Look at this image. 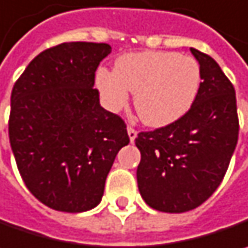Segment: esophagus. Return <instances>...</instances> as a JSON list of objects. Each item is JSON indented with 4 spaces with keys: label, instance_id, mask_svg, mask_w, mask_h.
<instances>
[{
    "label": "esophagus",
    "instance_id": "1",
    "mask_svg": "<svg viewBox=\"0 0 248 248\" xmlns=\"http://www.w3.org/2000/svg\"><path fill=\"white\" fill-rule=\"evenodd\" d=\"M127 132H128V137H130V141L131 142H134V140L137 138V130L135 128H132L131 125H128V128H127Z\"/></svg>",
    "mask_w": 248,
    "mask_h": 248
}]
</instances>
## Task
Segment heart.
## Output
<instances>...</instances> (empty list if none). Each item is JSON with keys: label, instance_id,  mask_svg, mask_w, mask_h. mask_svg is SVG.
I'll use <instances>...</instances> for the list:
<instances>
[{"label": "heart", "instance_id": "heart-1", "mask_svg": "<svg viewBox=\"0 0 248 248\" xmlns=\"http://www.w3.org/2000/svg\"><path fill=\"white\" fill-rule=\"evenodd\" d=\"M96 86L107 108L117 111L135 92L140 117L151 127H163L183 117L194 105L201 86L195 58L171 51H143L121 56L114 71L100 68Z\"/></svg>", "mask_w": 248, "mask_h": 248}]
</instances>
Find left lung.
Wrapping results in <instances>:
<instances>
[{
  "instance_id": "8db88e82",
  "label": "left lung",
  "mask_w": 248,
  "mask_h": 248,
  "mask_svg": "<svg viewBox=\"0 0 248 248\" xmlns=\"http://www.w3.org/2000/svg\"><path fill=\"white\" fill-rule=\"evenodd\" d=\"M201 67L191 108L177 121L138 134V188L156 211L181 214L205 202L219 187L239 138L236 92L205 53L190 48Z\"/></svg>"
}]
</instances>
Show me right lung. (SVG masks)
Segmentation results:
<instances>
[{
    "label": "right lung",
    "instance_id": "obj_1",
    "mask_svg": "<svg viewBox=\"0 0 248 248\" xmlns=\"http://www.w3.org/2000/svg\"><path fill=\"white\" fill-rule=\"evenodd\" d=\"M106 43L71 42L34 57L15 82L9 142L28 190L44 205L83 212L102 201L118 151L128 145L124 120L103 108L93 88Z\"/></svg>",
    "mask_w": 248,
    "mask_h": 248
}]
</instances>
